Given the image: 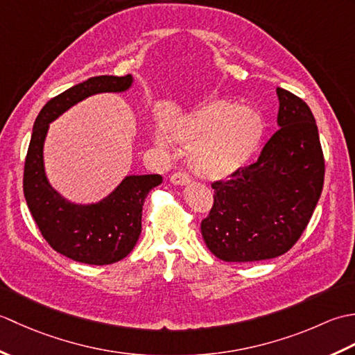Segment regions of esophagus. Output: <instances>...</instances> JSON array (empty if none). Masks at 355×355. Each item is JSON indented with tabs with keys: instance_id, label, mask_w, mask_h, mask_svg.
I'll return each instance as SVG.
<instances>
[{
	"instance_id": "esophagus-1",
	"label": "esophagus",
	"mask_w": 355,
	"mask_h": 355,
	"mask_svg": "<svg viewBox=\"0 0 355 355\" xmlns=\"http://www.w3.org/2000/svg\"><path fill=\"white\" fill-rule=\"evenodd\" d=\"M171 182H172V184L183 186V184L191 183V177L187 175L186 172L178 171V172H175V173H172V177H171Z\"/></svg>"
}]
</instances>
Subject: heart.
<instances>
[{
  "label": "heart",
  "mask_w": 355,
  "mask_h": 355,
  "mask_svg": "<svg viewBox=\"0 0 355 355\" xmlns=\"http://www.w3.org/2000/svg\"><path fill=\"white\" fill-rule=\"evenodd\" d=\"M263 122L258 111L218 101L193 112L175 130V137L193 146L191 166L200 177L216 180L243 168L261 143ZM157 141L166 145L163 135Z\"/></svg>",
  "instance_id": "heart-1"
}]
</instances>
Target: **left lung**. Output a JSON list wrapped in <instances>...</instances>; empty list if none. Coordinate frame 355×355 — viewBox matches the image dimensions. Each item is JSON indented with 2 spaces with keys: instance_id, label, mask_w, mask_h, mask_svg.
<instances>
[{
  "instance_id": "obj_1",
  "label": "left lung",
  "mask_w": 355,
  "mask_h": 355,
  "mask_svg": "<svg viewBox=\"0 0 355 355\" xmlns=\"http://www.w3.org/2000/svg\"><path fill=\"white\" fill-rule=\"evenodd\" d=\"M279 130L258 162L212 183L214 206L201 221L207 248L225 262H253L297 243L320 198L325 160L310 107L276 88Z\"/></svg>"
}]
</instances>
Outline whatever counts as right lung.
<instances>
[{
    "label": "right lung",
    "instance_id": "1",
    "mask_svg": "<svg viewBox=\"0 0 355 355\" xmlns=\"http://www.w3.org/2000/svg\"><path fill=\"white\" fill-rule=\"evenodd\" d=\"M132 76H96L53 97L37 114L24 164V197L41 235L53 250L89 266H108L131 253L141 232V209L162 175H128L108 197L76 205L53 189L44 169L49 125L73 105L97 93H122Z\"/></svg>",
    "mask_w": 355,
    "mask_h": 355
}]
</instances>
